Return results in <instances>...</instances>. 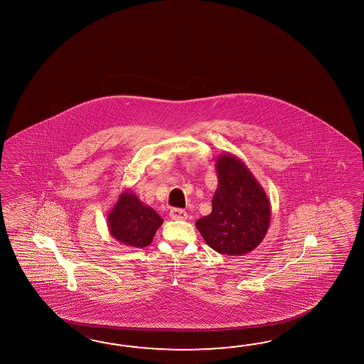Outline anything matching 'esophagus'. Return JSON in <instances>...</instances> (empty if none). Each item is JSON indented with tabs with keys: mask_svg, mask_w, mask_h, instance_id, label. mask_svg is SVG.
Instances as JSON below:
<instances>
[{
	"mask_svg": "<svg viewBox=\"0 0 364 364\" xmlns=\"http://www.w3.org/2000/svg\"><path fill=\"white\" fill-rule=\"evenodd\" d=\"M169 216H171L173 220H186V218H187V213H186L183 209L173 208L171 209V212H169Z\"/></svg>",
	"mask_w": 364,
	"mask_h": 364,
	"instance_id": "esophagus-1",
	"label": "esophagus"
}]
</instances>
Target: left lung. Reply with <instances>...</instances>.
<instances>
[{"mask_svg":"<svg viewBox=\"0 0 364 364\" xmlns=\"http://www.w3.org/2000/svg\"><path fill=\"white\" fill-rule=\"evenodd\" d=\"M218 185L212 212L196 221V229L218 254L246 255L257 247L271 224V203L245 163L232 154L216 160Z\"/></svg>","mask_w":364,"mask_h":364,"instance_id":"8db88e82","label":"left lung"}]
</instances>
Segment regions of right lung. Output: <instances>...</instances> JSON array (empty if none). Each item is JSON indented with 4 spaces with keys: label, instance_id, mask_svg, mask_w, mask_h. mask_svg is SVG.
I'll return each instance as SVG.
<instances>
[{
    "label": "right lung",
    "instance_id": "right-lung-1",
    "mask_svg": "<svg viewBox=\"0 0 364 364\" xmlns=\"http://www.w3.org/2000/svg\"><path fill=\"white\" fill-rule=\"evenodd\" d=\"M107 220L110 235L117 242L135 248L148 246L164 223L155 209L146 205L132 190L121 193Z\"/></svg>",
    "mask_w": 364,
    "mask_h": 364
}]
</instances>
